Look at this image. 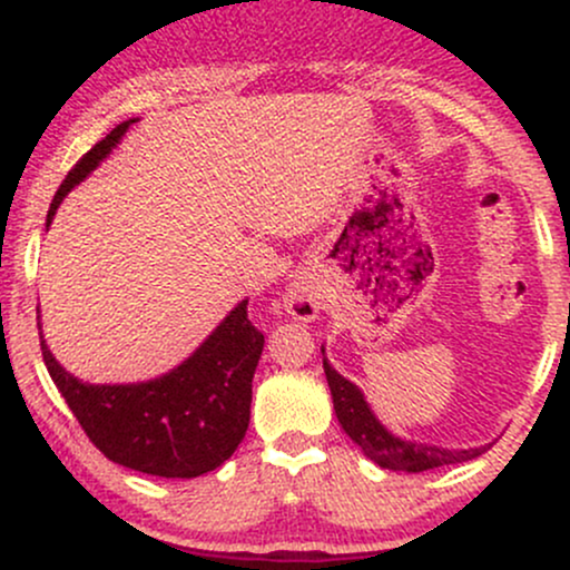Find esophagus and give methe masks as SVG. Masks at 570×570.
Here are the masks:
<instances>
[{"mask_svg": "<svg viewBox=\"0 0 570 570\" xmlns=\"http://www.w3.org/2000/svg\"><path fill=\"white\" fill-rule=\"evenodd\" d=\"M284 307L292 318H297V322H313V318L318 316V311H322V294H318V286L307 276H297L284 294Z\"/></svg>", "mask_w": 570, "mask_h": 570, "instance_id": "34e87169", "label": "esophagus"}]
</instances>
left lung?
Wrapping results in <instances>:
<instances>
[{
	"label": "left lung",
	"mask_w": 570,
	"mask_h": 570,
	"mask_svg": "<svg viewBox=\"0 0 570 570\" xmlns=\"http://www.w3.org/2000/svg\"><path fill=\"white\" fill-rule=\"evenodd\" d=\"M324 375H326V383H330L340 426H343L345 434L362 448V453L367 455L370 461H375L381 469L417 474V472H429V469H436V466H450V463L472 461V458L482 455L490 448V444H482V448H469V450H444V448H434V444L399 440V436L391 434V431L377 421L375 412H372L370 404L364 402L362 391H358L351 381H345V377L340 375L326 358H324Z\"/></svg>",
	"instance_id": "obj_1"
}]
</instances>
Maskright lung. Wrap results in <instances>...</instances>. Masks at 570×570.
Listing matches in <instances>:
<instances>
[{
  "mask_svg": "<svg viewBox=\"0 0 570 570\" xmlns=\"http://www.w3.org/2000/svg\"><path fill=\"white\" fill-rule=\"evenodd\" d=\"M130 122L126 120L85 153L58 187L48 212V227L69 189L112 153ZM248 299L212 332L198 351L147 383L90 385L69 375L42 345L45 367L80 421L88 440L109 461L153 476L193 480L222 466L248 429L252 377L263 356L265 335L248 322ZM37 326L39 316H37Z\"/></svg>",
  "mask_w": 570,
  "mask_h": 570,
  "instance_id": "1",
  "label": "right lung"
}]
</instances>
